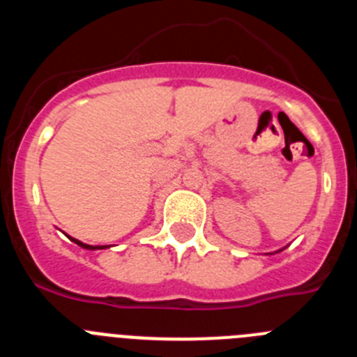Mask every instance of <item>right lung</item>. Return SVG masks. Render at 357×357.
I'll list each match as a JSON object with an SVG mask.
<instances>
[{
    "label": "right lung",
    "instance_id": "1",
    "mask_svg": "<svg viewBox=\"0 0 357 357\" xmlns=\"http://www.w3.org/2000/svg\"><path fill=\"white\" fill-rule=\"evenodd\" d=\"M71 241H75V243H77L78 247H82V248H87V250H102V248H107V245H96V247H93V245H85V243L78 241V239H75V238H71Z\"/></svg>",
    "mask_w": 357,
    "mask_h": 357
}]
</instances>
